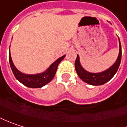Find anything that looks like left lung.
<instances>
[{"label": "left lung", "mask_w": 127, "mask_h": 127, "mask_svg": "<svg viewBox=\"0 0 127 127\" xmlns=\"http://www.w3.org/2000/svg\"><path fill=\"white\" fill-rule=\"evenodd\" d=\"M121 59H122V46L119 41V54L118 56L117 60L116 61L114 65L110 67L109 69L101 73H94L88 72L81 66L79 62V56L78 55L75 61V68L80 79L85 81L86 83L94 86L102 85L104 84L107 81H109L115 75V73H117L121 63Z\"/></svg>", "instance_id": "obj_1"}]
</instances>
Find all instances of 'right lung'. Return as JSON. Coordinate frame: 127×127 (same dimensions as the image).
Wrapping results in <instances>:
<instances>
[{"mask_svg":"<svg viewBox=\"0 0 127 127\" xmlns=\"http://www.w3.org/2000/svg\"><path fill=\"white\" fill-rule=\"evenodd\" d=\"M65 57V55L60 57L57 60L52 64L47 70L42 73H38L34 75H29V74H24L20 72L16 66H14L10 54L9 52V62L10 68L12 69V71L14 74L15 77L18 81H19L21 83H22L23 85L26 86L29 88H41L42 86L47 84L51 80L54 79V76L56 74L58 66L61 61L63 60Z\"/></svg>","mask_w":127,"mask_h":127,"instance_id":"obj_1","label":"right lung"}]
</instances>
